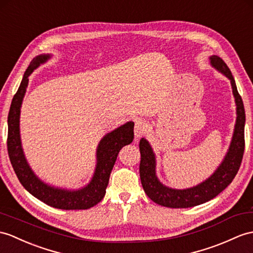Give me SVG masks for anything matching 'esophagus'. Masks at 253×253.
<instances>
[{"label":"esophagus","instance_id":"esophagus-1","mask_svg":"<svg viewBox=\"0 0 253 253\" xmlns=\"http://www.w3.org/2000/svg\"><path fill=\"white\" fill-rule=\"evenodd\" d=\"M148 128V126L146 121L141 120V119H137L135 121V127H134V132H135V137L139 138L143 136V135L146 133Z\"/></svg>","mask_w":253,"mask_h":253}]
</instances>
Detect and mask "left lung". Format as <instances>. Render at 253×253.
Segmentation results:
<instances>
[{
  "label": "left lung",
  "instance_id": "1",
  "mask_svg": "<svg viewBox=\"0 0 253 253\" xmlns=\"http://www.w3.org/2000/svg\"><path fill=\"white\" fill-rule=\"evenodd\" d=\"M211 64L231 80L233 95L236 103V123L232 141L222 163L214 173L200 184L192 188L178 190L164 186L159 181L156 174V156L148 140L139 141L140 164L139 175L141 186L148 198L157 204L170 208H188L203 204L215 198L229 186L236 176L242 164L245 150V122L246 115L242 96L239 95L235 80L224 61L217 55H211Z\"/></svg>",
  "mask_w": 253,
  "mask_h": 253
}]
</instances>
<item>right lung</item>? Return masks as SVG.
Segmentation results:
<instances>
[{"label":"right lung","mask_w":253,"mask_h":253,"mask_svg":"<svg viewBox=\"0 0 253 253\" xmlns=\"http://www.w3.org/2000/svg\"><path fill=\"white\" fill-rule=\"evenodd\" d=\"M50 59V54H40L32 60L24 73L21 84L11 101L8 113L7 150L10 163L22 186L36 199L45 204L70 211L88 209L101 202L106 193L109 176L121 148L131 144L134 138V122L128 121L104 136L96 149V168L88 186L79 190H66L49 186L42 181L31 169L21 146L20 108L29 84V76L34 70Z\"/></svg>","instance_id":"1"}]
</instances>
